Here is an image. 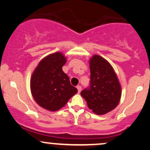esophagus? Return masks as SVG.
I'll return each instance as SVG.
<instances>
[{
  "label": "esophagus",
  "mask_w": 150,
  "mask_h": 150,
  "mask_svg": "<svg viewBox=\"0 0 150 150\" xmlns=\"http://www.w3.org/2000/svg\"><path fill=\"white\" fill-rule=\"evenodd\" d=\"M77 88L78 92H79V93H80V92L81 91V86H77Z\"/></svg>",
  "instance_id": "34e87169"
}]
</instances>
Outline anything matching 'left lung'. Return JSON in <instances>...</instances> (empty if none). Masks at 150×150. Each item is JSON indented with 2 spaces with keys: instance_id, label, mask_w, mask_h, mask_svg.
Segmentation results:
<instances>
[{
  "instance_id": "8db88e82",
  "label": "left lung",
  "mask_w": 150,
  "mask_h": 150,
  "mask_svg": "<svg viewBox=\"0 0 150 150\" xmlns=\"http://www.w3.org/2000/svg\"><path fill=\"white\" fill-rule=\"evenodd\" d=\"M89 88L81 92L88 107L97 115L106 114L117 107L121 98V86L111 65L94 55L90 60Z\"/></svg>"
}]
</instances>
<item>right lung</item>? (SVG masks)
Returning a JSON list of instances; mask_svg holds the SVG:
<instances>
[{
  "mask_svg": "<svg viewBox=\"0 0 150 150\" xmlns=\"http://www.w3.org/2000/svg\"><path fill=\"white\" fill-rule=\"evenodd\" d=\"M67 59L60 52L46 56L39 63L30 79L31 93L39 105L55 111L62 108L77 92L62 71Z\"/></svg>",
  "mask_w": 150,
  "mask_h": 150,
  "instance_id": "right-lung-1",
  "label": "right lung"
}]
</instances>
